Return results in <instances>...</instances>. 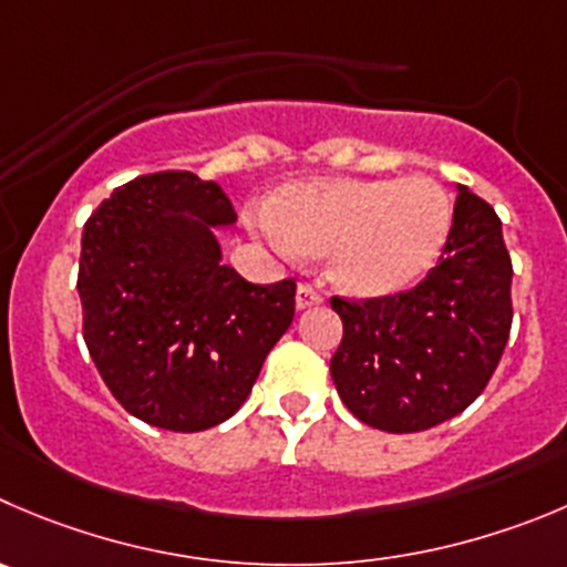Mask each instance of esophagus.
Wrapping results in <instances>:
<instances>
[{
    "label": "esophagus",
    "mask_w": 567,
    "mask_h": 567,
    "mask_svg": "<svg viewBox=\"0 0 567 567\" xmlns=\"http://www.w3.org/2000/svg\"><path fill=\"white\" fill-rule=\"evenodd\" d=\"M320 303H322V295L317 292L315 287H309V284H300L298 295H295V306H298L300 311H306V309H315V306Z\"/></svg>",
    "instance_id": "esophagus-1"
}]
</instances>
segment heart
Masks as SVG:
<instances>
[{
  "instance_id": "obj_1",
  "label": "heart",
  "mask_w": 567,
  "mask_h": 567,
  "mask_svg": "<svg viewBox=\"0 0 567 567\" xmlns=\"http://www.w3.org/2000/svg\"><path fill=\"white\" fill-rule=\"evenodd\" d=\"M289 250L328 258V275L355 298L403 292L434 269L454 228L445 188L429 177H315L267 203Z\"/></svg>"
}]
</instances>
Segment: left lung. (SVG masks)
Wrapping results in <instances>:
<instances>
[{"instance_id": "left-lung-1", "label": "left lung", "mask_w": 567, "mask_h": 567, "mask_svg": "<svg viewBox=\"0 0 567 567\" xmlns=\"http://www.w3.org/2000/svg\"><path fill=\"white\" fill-rule=\"evenodd\" d=\"M512 258L501 219L460 186L440 264L406 292L331 298L342 342L331 379L373 429L412 434L465 412L498 368L512 328Z\"/></svg>"}]
</instances>
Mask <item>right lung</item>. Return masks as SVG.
Segmentation results:
<instances>
[{"instance_id":"add662e5","label":"right lung","mask_w":567,"mask_h":567,"mask_svg":"<svg viewBox=\"0 0 567 567\" xmlns=\"http://www.w3.org/2000/svg\"><path fill=\"white\" fill-rule=\"evenodd\" d=\"M228 194L192 172L113 188L89 217L78 292L83 339L133 417L206 431L236 414L295 317V280L250 284L223 264L214 228Z\"/></svg>"}]
</instances>
